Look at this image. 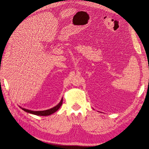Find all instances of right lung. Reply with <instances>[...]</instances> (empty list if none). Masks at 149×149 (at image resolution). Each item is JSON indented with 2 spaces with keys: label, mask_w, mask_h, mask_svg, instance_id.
<instances>
[{
  "label": "right lung",
  "mask_w": 149,
  "mask_h": 149,
  "mask_svg": "<svg viewBox=\"0 0 149 149\" xmlns=\"http://www.w3.org/2000/svg\"><path fill=\"white\" fill-rule=\"evenodd\" d=\"M63 103V99H61L60 102L56 106L54 107V108H52L49 109H47V110H44V111H32V110H30V109H25V108H21L25 112L27 113H31V114H35V115H37V116H49V115H50L54 113L55 112H56L58 109L61 106Z\"/></svg>",
  "instance_id": "obj_1"
}]
</instances>
